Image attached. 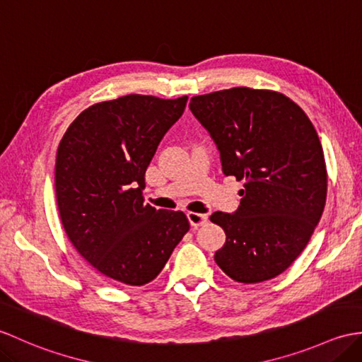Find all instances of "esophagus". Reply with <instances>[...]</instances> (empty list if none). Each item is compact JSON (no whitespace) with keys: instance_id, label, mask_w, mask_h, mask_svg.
Listing matches in <instances>:
<instances>
[{"instance_id":"34e87169","label":"esophagus","mask_w":362,"mask_h":362,"mask_svg":"<svg viewBox=\"0 0 362 362\" xmlns=\"http://www.w3.org/2000/svg\"><path fill=\"white\" fill-rule=\"evenodd\" d=\"M188 221L191 223V226H202L208 222V216L206 214H200V213H188Z\"/></svg>"}]
</instances>
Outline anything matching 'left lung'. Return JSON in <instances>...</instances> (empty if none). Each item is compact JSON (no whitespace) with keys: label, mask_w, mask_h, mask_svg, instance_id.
<instances>
[{"label":"left lung","mask_w":362,"mask_h":362,"mask_svg":"<svg viewBox=\"0 0 362 362\" xmlns=\"http://www.w3.org/2000/svg\"><path fill=\"white\" fill-rule=\"evenodd\" d=\"M189 109L219 149L223 174L243 180L236 211L209 217L226 234L216 264L242 284L273 279L307 247L325 206L327 170L315 126L273 90H217L192 97Z\"/></svg>","instance_id":"1"}]
</instances>
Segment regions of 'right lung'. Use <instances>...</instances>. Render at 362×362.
Instances as JSON below:
<instances>
[{
  "instance_id": "right-lung-1",
  "label": "right lung",
  "mask_w": 362,
  "mask_h": 362,
  "mask_svg": "<svg viewBox=\"0 0 362 362\" xmlns=\"http://www.w3.org/2000/svg\"><path fill=\"white\" fill-rule=\"evenodd\" d=\"M188 97L131 94L85 109L57 151L55 194L75 250L117 284L145 285L189 230L182 211L143 204L145 173Z\"/></svg>"
}]
</instances>
